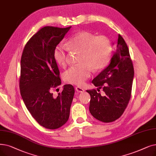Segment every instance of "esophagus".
I'll return each mask as SVG.
<instances>
[{
  "label": "esophagus",
  "mask_w": 156,
  "mask_h": 156,
  "mask_svg": "<svg viewBox=\"0 0 156 156\" xmlns=\"http://www.w3.org/2000/svg\"><path fill=\"white\" fill-rule=\"evenodd\" d=\"M75 90H76V91L77 92H79V93H80V92L82 93V92H83L85 91L84 89H82V88L80 87H76Z\"/></svg>",
  "instance_id": "1"
}]
</instances>
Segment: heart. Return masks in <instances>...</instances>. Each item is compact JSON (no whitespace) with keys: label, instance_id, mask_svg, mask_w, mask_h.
I'll use <instances>...</instances> for the list:
<instances>
[{"label":"heart","instance_id":"1","mask_svg":"<svg viewBox=\"0 0 156 156\" xmlns=\"http://www.w3.org/2000/svg\"><path fill=\"white\" fill-rule=\"evenodd\" d=\"M67 46L71 51L80 53L78 64L80 65L71 67L64 74V80L69 83L83 85L90 77L92 69L100 71L110 62L112 46L110 40L106 36H95L89 32L79 31L69 39ZM53 56L60 66L67 65L68 52L64 46H57Z\"/></svg>","mask_w":156,"mask_h":156}]
</instances>
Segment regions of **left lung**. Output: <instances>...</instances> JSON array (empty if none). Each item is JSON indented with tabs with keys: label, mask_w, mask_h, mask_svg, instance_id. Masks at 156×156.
I'll use <instances>...</instances> for the list:
<instances>
[{
	"label": "left lung",
	"mask_w": 156,
	"mask_h": 156,
	"mask_svg": "<svg viewBox=\"0 0 156 156\" xmlns=\"http://www.w3.org/2000/svg\"><path fill=\"white\" fill-rule=\"evenodd\" d=\"M133 77L134 68L128 47L119 34L117 50L110 64L92 82L99 89L102 88L103 95L94 89L87 90L90 96L89 111L92 115L103 122L118 119L131 98Z\"/></svg>",
	"instance_id": "1"
}]
</instances>
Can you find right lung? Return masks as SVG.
Listing matches in <instances>:
<instances>
[{
    "instance_id": "right-lung-1",
    "label": "right lung",
    "mask_w": 156,
    "mask_h": 156,
    "mask_svg": "<svg viewBox=\"0 0 156 156\" xmlns=\"http://www.w3.org/2000/svg\"><path fill=\"white\" fill-rule=\"evenodd\" d=\"M71 27L47 26L41 29L27 43L21 58L22 98L34 119L49 129L67 122L74 97V89L70 84L64 85L57 97L51 92L61 84L54 50Z\"/></svg>"
}]
</instances>
